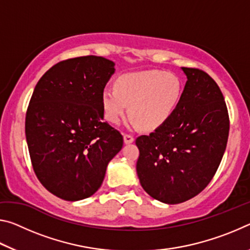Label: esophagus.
Returning a JSON list of instances; mask_svg holds the SVG:
<instances>
[{
	"instance_id": "obj_1",
	"label": "esophagus",
	"mask_w": 250,
	"mask_h": 250,
	"mask_svg": "<svg viewBox=\"0 0 250 250\" xmlns=\"http://www.w3.org/2000/svg\"><path fill=\"white\" fill-rule=\"evenodd\" d=\"M124 140H125V145H128V143H132V142L134 141V138H133V135L128 134V133H125V135H124Z\"/></svg>"
}]
</instances>
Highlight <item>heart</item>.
<instances>
[{
	"label": "heart",
	"instance_id": "heart-1",
	"mask_svg": "<svg viewBox=\"0 0 250 250\" xmlns=\"http://www.w3.org/2000/svg\"><path fill=\"white\" fill-rule=\"evenodd\" d=\"M183 90L182 79L171 71L150 69L121 75L116 87L104 88L101 94L104 115L117 125L130 110L134 124L158 129L174 113Z\"/></svg>",
	"mask_w": 250,
	"mask_h": 250
}]
</instances>
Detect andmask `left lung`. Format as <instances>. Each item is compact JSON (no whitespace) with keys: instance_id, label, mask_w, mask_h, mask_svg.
<instances>
[{"instance_id":"8db88e82","label":"left lung","mask_w":250,"mask_h":250,"mask_svg":"<svg viewBox=\"0 0 250 250\" xmlns=\"http://www.w3.org/2000/svg\"><path fill=\"white\" fill-rule=\"evenodd\" d=\"M182 69L188 82L174 113L162 126L135 140L141 186L167 204L188 201L208 185L229 132V116L218 84L204 70Z\"/></svg>"}]
</instances>
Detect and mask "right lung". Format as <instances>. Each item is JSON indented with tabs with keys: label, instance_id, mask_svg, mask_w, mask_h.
<instances>
[{
	"label": "right lung",
	"instance_id": "obj_1",
	"mask_svg": "<svg viewBox=\"0 0 250 250\" xmlns=\"http://www.w3.org/2000/svg\"><path fill=\"white\" fill-rule=\"evenodd\" d=\"M115 62L66 59L42 76L29 100L25 134L37 179L54 195L79 201L98 191L124 137L103 121L101 94Z\"/></svg>",
	"mask_w": 250,
	"mask_h": 250
}]
</instances>
